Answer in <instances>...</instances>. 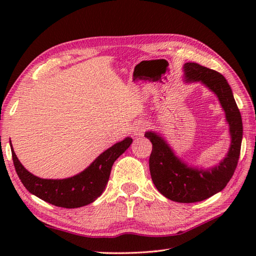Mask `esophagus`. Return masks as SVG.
<instances>
[{"label": "esophagus", "instance_id": "obj_1", "mask_svg": "<svg viewBox=\"0 0 256 256\" xmlns=\"http://www.w3.org/2000/svg\"><path fill=\"white\" fill-rule=\"evenodd\" d=\"M146 128H148V124L144 122H140L138 124H135V126L133 128V133L135 136H140V135H143Z\"/></svg>", "mask_w": 256, "mask_h": 256}]
</instances>
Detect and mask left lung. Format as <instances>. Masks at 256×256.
Returning <instances> with one entry per match:
<instances>
[{
  "instance_id": "1",
  "label": "left lung",
  "mask_w": 256,
  "mask_h": 256,
  "mask_svg": "<svg viewBox=\"0 0 256 256\" xmlns=\"http://www.w3.org/2000/svg\"><path fill=\"white\" fill-rule=\"evenodd\" d=\"M184 81L200 82L218 96L229 124L231 143L226 157L218 165L201 168L188 165L178 157L160 133H145L153 150L150 157V172L157 190L176 202L192 204L208 199L220 192L234 174L240 156L243 136L241 113L226 79L218 72L196 62L184 64Z\"/></svg>"
}]
</instances>
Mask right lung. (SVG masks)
Returning a JSON list of instances; mask_svg holds the SVG:
<instances>
[{
	"label": "right lung",
	"instance_id": "add662e5",
	"mask_svg": "<svg viewBox=\"0 0 256 256\" xmlns=\"http://www.w3.org/2000/svg\"><path fill=\"white\" fill-rule=\"evenodd\" d=\"M132 142L131 138H125L98 156L84 172L64 179H44L32 175L20 164L12 143L10 144L15 170L24 187L48 204L72 209L89 204L100 197L110 178L114 162Z\"/></svg>",
	"mask_w": 256,
	"mask_h": 256
}]
</instances>
